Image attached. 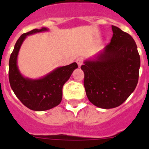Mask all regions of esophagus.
<instances>
[{"mask_svg":"<svg viewBox=\"0 0 149 149\" xmlns=\"http://www.w3.org/2000/svg\"><path fill=\"white\" fill-rule=\"evenodd\" d=\"M76 62L77 63L78 65H79V67H81L82 64H83V58H78L76 60Z\"/></svg>","mask_w":149,"mask_h":149,"instance_id":"34e87169","label":"esophagus"}]
</instances>
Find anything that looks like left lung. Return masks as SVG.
<instances>
[{"label": "left lung", "instance_id": "left-lung-1", "mask_svg": "<svg viewBox=\"0 0 149 149\" xmlns=\"http://www.w3.org/2000/svg\"><path fill=\"white\" fill-rule=\"evenodd\" d=\"M112 29L110 42L81 67L88 100L103 109L117 107L128 98L137 86L141 65L133 37L115 26Z\"/></svg>", "mask_w": 149, "mask_h": 149}]
</instances>
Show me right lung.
<instances>
[{
	"label": "right lung",
	"instance_id": "add662e5",
	"mask_svg": "<svg viewBox=\"0 0 149 149\" xmlns=\"http://www.w3.org/2000/svg\"><path fill=\"white\" fill-rule=\"evenodd\" d=\"M45 31H48V29L42 27L22 34L15 44L9 59L8 78L10 87L22 103L34 111L47 110L59 104L62 100L64 84L78 68L77 63H73L68 65L57 68L39 79L24 78L21 74L17 66V57L24 40L26 36Z\"/></svg>",
	"mask_w": 149,
	"mask_h": 149
}]
</instances>
